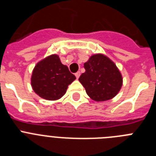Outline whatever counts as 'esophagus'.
<instances>
[{
    "label": "esophagus",
    "instance_id": "34e87169",
    "mask_svg": "<svg viewBox=\"0 0 156 156\" xmlns=\"http://www.w3.org/2000/svg\"><path fill=\"white\" fill-rule=\"evenodd\" d=\"M75 76H76V77L77 79H78V78L80 77V72L79 71V72H77V73H76Z\"/></svg>",
    "mask_w": 156,
    "mask_h": 156
}]
</instances>
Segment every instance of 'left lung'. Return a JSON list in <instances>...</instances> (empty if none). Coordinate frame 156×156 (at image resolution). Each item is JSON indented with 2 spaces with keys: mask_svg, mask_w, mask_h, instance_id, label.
Masks as SVG:
<instances>
[{
  "mask_svg": "<svg viewBox=\"0 0 156 156\" xmlns=\"http://www.w3.org/2000/svg\"><path fill=\"white\" fill-rule=\"evenodd\" d=\"M85 73L80 76L89 97L96 101L114 98L120 90L122 77L115 63L102 54L94 55L84 63Z\"/></svg>",
  "mask_w": 156,
  "mask_h": 156,
  "instance_id": "8db88e82",
  "label": "left lung"
}]
</instances>
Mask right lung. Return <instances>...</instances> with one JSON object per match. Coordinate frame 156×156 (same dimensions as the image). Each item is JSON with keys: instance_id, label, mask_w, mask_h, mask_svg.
I'll list each match as a JSON object with an SVG mask.
<instances>
[{"instance_id": "obj_1", "label": "right lung", "mask_w": 156, "mask_h": 156, "mask_svg": "<svg viewBox=\"0 0 156 156\" xmlns=\"http://www.w3.org/2000/svg\"><path fill=\"white\" fill-rule=\"evenodd\" d=\"M75 80V76L61 62L58 55H51L35 66L32 73L31 86L41 98L55 101L62 97L69 85Z\"/></svg>"}]
</instances>
